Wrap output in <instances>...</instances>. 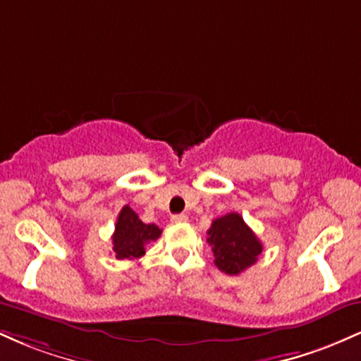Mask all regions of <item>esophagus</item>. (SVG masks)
Returning a JSON list of instances; mask_svg holds the SVG:
<instances>
[{
    "instance_id": "obj_1",
    "label": "esophagus",
    "mask_w": 361,
    "mask_h": 361,
    "mask_svg": "<svg viewBox=\"0 0 361 361\" xmlns=\"http://www.w3.org/2000/svg\"><path fill=\"white\" fill-rule=\"evenodd\" d=\"M186 221H188V217H186L185 214H175V215H173V217H171V222H173V224H183V222H186Z\"/></svg>"
}]
</instances>
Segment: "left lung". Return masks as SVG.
I'll list each match as a JSON object with an SVG mask.
<instances>
[{
	"label": "left lung",
	"instance_id": "1",
	"mask_svg": "<svg viewBox=\"0 0 361 361\" xmlns=\"http://www.w3.org/2000/svg\"><path fill=\"white\" fill-rule=\"evenodd\" d=\"M207 243L212 246L214 263L227 275H239L258 261L263 244L239 214L231 212L215 219L207 231Z\"/></svg>",
	"mask_w": 361,
	"mask_h": 361
}]
</instances>
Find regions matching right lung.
<instances>
[{
  "mask_svg": "<svg viewBox=\"0 0 361 361\" xmlns=\"http://www.w3.org/2000/svg\"><path fill=\"white\" fill-rule=\"evenodd\" d=\"M163 231L156 224H144L139 215L126 205L120 210L115 233L111 235L117 259H135L146 255V244L156 241Z\"/></svg>",
  "mask_w": 361,
  "mask_h": 361,
  "instance_id": "1",
  "label": "right lung"
}]
</instances>
